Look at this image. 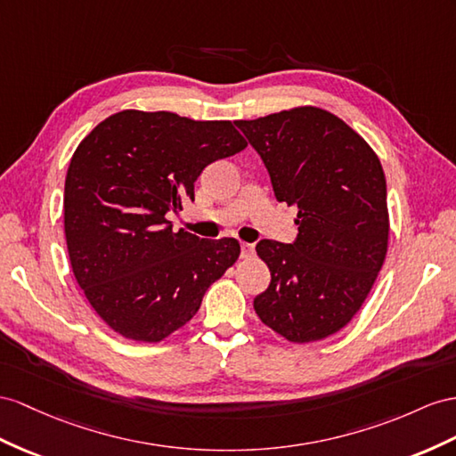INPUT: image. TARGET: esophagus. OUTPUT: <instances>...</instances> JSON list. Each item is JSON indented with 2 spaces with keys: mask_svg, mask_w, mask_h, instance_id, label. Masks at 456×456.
<instances>
[{
  "mask_svg": "<svg viewBox=\"0 0 456 456\" xmlns=\"http://www.w3.org/2000/svg\"><path fill=\"white\" fill-rule=\"evenodd\" d=\"M252 252H254V244L240 242V256H242V258H248Z\"/></svg>",
  "mask_w": 456,
  "mask_h": 456,
  "instance_id": "esophagus-1",
  "label": "esophagus"
}]
</instances>
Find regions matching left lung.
Masks as SVG:
<instances>
[{
    "mask_svg": "<svg viewBox=\"0 0 456 456\" xmlns=\"http://www.w3.org/2000/svg\"><path fill=\"white\" fill-rule=\"evenodd\" d=\"M235 123L264 159L277 200L298 208L293 244H256L272 283L254 310L290 343L322 341L356 316L387 254L381 161L354 128L322 108Z\"/></svg>",
    "mask_w": 456,
    "mask_h": 456,
    "instance_id": "1",
    "label": "left lung"
}]
</instances>
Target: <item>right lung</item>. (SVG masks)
Returning <instances> with one entry per match:
<instances>
[{
    "label": "right lung",
    "mask_w": 456,
    "mask_h": 456,
    "mask_svg": "<svg viewBox=\"0 0 456 456\" xmlns=\"http://www.w3.org/2000/svg\"><path fill=\"white\" fill-rule=\"evenodd\" d=\"M248 146L231 121L123 110L80 140L65 177L69 262L86 300L125 339L159 343L191 322L239 260L237 239L173 231L206 166Z\"/></svg>",
    "instance_id": "add662e5"
}]
</instances>
